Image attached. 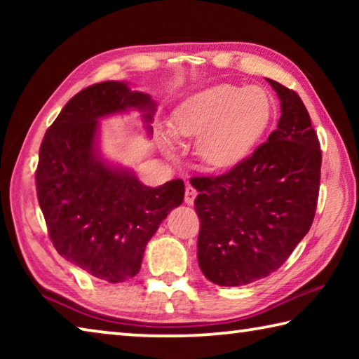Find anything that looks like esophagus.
Wrapping results in <instances>:
<instances>
[{
  "instance_id": "esophagus-1",
  "label": "esophagus",
  "mask_w": 359,
  "mask_h": 359,
  "mask_svg": "<svg viewBox=\"0 0 359 359\" xmlns=\"http://www.w3.org/2000/svg\"><path fill=\"white\" fill-rule=\"evenodd\" d=\"M196 194H198V191L194 190V188H193L191 185H187V188H185V204L193 205L194 198H196Z\"/></svg>"
}]
</instances>
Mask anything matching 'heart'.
I'll list each match as a JSON object with an SVG mask.
<instances>
[{
	"mask_svg": "<svg viewBox=\"0 0 359 359\" xmlns=\"http://www.w3.org/2000/svg\"><path fill=\"white\" fill-rule=\"evenodd\" d=\"M272 102L259 87L214 85L190 96L175 109L169 131L196 137L194 154L208 169H231L245 161L269 126ZM163 144L171 149L165 136Z\"/></svg>",
	"mask_w": 359,
	"mask_h": 359,
	"instance_id": "heart-1",
	"label": "heart"
}]
</instances>
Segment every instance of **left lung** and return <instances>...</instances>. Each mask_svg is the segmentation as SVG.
Returning <instances> with one entry per match:
<instances>
[{"instance_id": "8db88e82", "label": "left lung", "mask_w": 359, "mask_h": 359, "mask_svg": "<svg viewBox=\"0 0 359 359\" xmlns=\"http://www.w3.org/2000/svg\"><path fill=\"white\" fill-rule=\"evenodd\" d=\"M280 100L277 128L218 177H194L198 263L220 287H241L277 271L311 229L321 150L299 95L266 79Z\"/></svg>"}]
</instances>
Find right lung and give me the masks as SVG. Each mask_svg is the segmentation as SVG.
I'll list each match as a JSON object with an SVG mask.
<instances>
[{"label": "right lung", "instance_id": "add662e5", "mask_svg": "<svg viewBox=\"0 0 359 359\" xmlns=\"http://www.w3.org/2000/svg\"><path fill=\"white\" fill-rule=\"evenodd\" d=\"M128 109L142 111L147 123L154 120L155 102L125 82L83 88L47 130L36 169L38 201L53 247L90 276L111 283L137 274L145 245L185 193L180 179L151 188L130 169L102 160L98 120Z\"/></svg>", "mask_w": 359, "mask_h": 359}]
</instances>
